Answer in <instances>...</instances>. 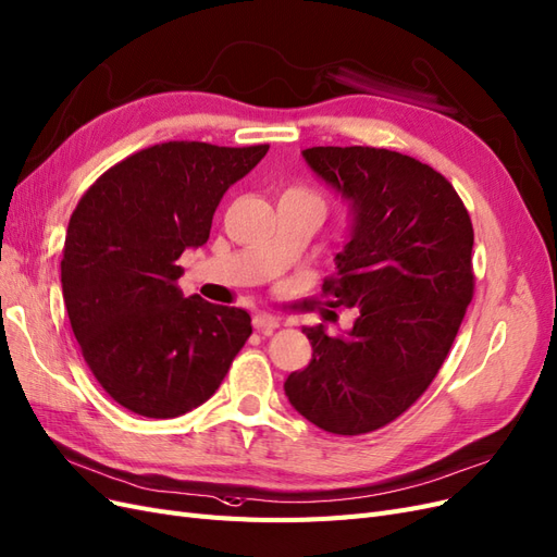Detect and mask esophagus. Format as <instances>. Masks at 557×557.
Masks as SVG:
<instances>
[{
    "label": "esophagus",
    "instance_id": "obj_1",
    "mask_svg": "<svg viewBox=\"0 0 557 557\" xmlns=\"http://www.w3.org/2000/svg\"><path fill=\"white\" fill-rule=\"evenodd\" d=\"M252 324H255V329H257L259 333L271 335L275 329H280V319H277V317H271V314H265V312H257V314L252 317Z\"/></svg>",
    "mask_w": 557,
    "mask_h": 557
}]
</instances>
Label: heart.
Listing matches in <instances>:
<instances>
[{"label": "heart", "instance_id": "1", "mask_svg": "<svg viewBox=\"0 0 557 557\" xmlns=\"http://www.w3.org/2000/svg\"><path fill=\"white\" fill-rule=\"evenodd\" d=\"M284 194H292V196H305V199H312V201H317L321 208H324V201H321V196H319L314 189L305 187V185H294V187L286 189Z\"/></svg>", "mask_w": 557, "mask_h": 557}]
</instances>
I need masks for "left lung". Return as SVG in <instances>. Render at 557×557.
<instances>
[{
  "label": "left lung",
  "mask_w": 557,
  "mask_h": 557,
  "mask_svg": "<svg viewBox=\"0 0 557 557\" xmlns=\"http://www.w3.org/2000/svg\"><path fill=\"white\" fill-rule=\"evenodd\" d=\"M302 157L354 210L321 292L331 308H356V321L347 335L302 329L312 361L284 391L326 433L366 435L405 414L440 372L474 296V228L454 185L414 157L366 146Z\"/></svg>",
  "instance_id": "obj_1"
}]
</instances>
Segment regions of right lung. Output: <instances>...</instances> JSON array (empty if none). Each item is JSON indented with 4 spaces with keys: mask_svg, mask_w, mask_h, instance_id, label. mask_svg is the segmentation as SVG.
<instances>
[{
    "mask_svg": "<svg viewBox=\"0 0 557 557\" xmlns=\"http://www.w3.org/2000/svg\"><path fill=\"white\" fill-rule=\"evenodd\" d=\"M268 148L159 143L101 173L71 212V331L101 388L138 417L173 419L206 403L252 335L245 310L183 296L177 259L208 240L224 191Z\"/></svg>",
    "mask_w": 557,
    "mask_h": 557,
    "instance_id": "right-lung-1",
    "label": "right lung"
}]
</instances>
